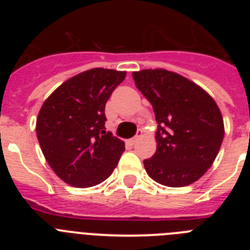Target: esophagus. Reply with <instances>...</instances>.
I'll use <instances>...</instances> for the list:
<instances>
[{
  "mask_svg": "<svg viewBox=\"0 0 250 250\" xmlns=\"http://www.w3.org/2000/svg\"><path fill=\"white\" fill-rule=\"evenodd\" d=\"M143 134H144V131H143V130H141V129H139V130H138V132H136V135L134 136V138L130 139V140H129L130 144H135L136 141H138L139 139H140L141 136H143Z\"/></svg>",
  "mask_w": 250,
  "mask_h": 250,
  "instance_id": "obj_1",
  "label": "esophagus"
}]
</instances>
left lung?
Segmentation results:
<instances>
[{
	"mask_svg": "<svg viewBox=\"0 0 250 250\" xmlns=\"http://www.w3.org/2000/svg\"><path fill=\"white\" fill-rule=\"evenodd\" d=\"M132 77L158 123L156 151L144 160L147 175L171 188L196 182L211 167L224 138L218 105L200 86L164 68L141 70Z\"/></svg>",
	"mask_w": 250,
	"mask_h": 250,
	"instance_id": "1",
	"label": "left lung"
}]
</instances>
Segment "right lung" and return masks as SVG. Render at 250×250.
Segmentation results:
<instances>
[{"mask_svg": "<svg viewBox=\"0 0 250 250\" xmlns=\"http://www.w3.org/2000/svg\"><path fill=\"white\" fill-rule=\"evenodd\" d=\"M125 71L91 68L60 85L41 106L36 134L46 161L68 185L90 188L116 167L125 144L105 130V105Z\"/></svg>", "mask_w": 250, "mask_h": 250, "instance_id": "obj_1", "label": "right lung"}]
</instances>
